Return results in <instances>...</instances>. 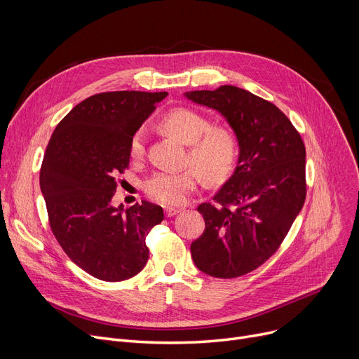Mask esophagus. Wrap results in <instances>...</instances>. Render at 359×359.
I'll return each mask as SVG.
<instances>
[{
	"label": "esophagus",
	"instance_id": "esophagus-1",
	"mask_svg": "<svg viewBox=\"0 0 359 359\" xmlns=\"http://www.w3.org/2000/svg\"><path fill=\"white\" fill-rule=\"evenodd\" d=\"M179 211H180L179 208H173V206H167V208L164 210V214H165V217H173V215H176Z\"/></svg>",
	"mask_w": 359,
	"mask_h": 359
}]
</instances>
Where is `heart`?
<instances>
[{
    "label": "heart",
    "instance_id": "obj_1",
    "mask_svg": "<svg viewBox=\"0 0 359 359\" xmlns=\"http://www.w3.org/2000/svg\"><path fill=\"white\" fill-rule=\"evenodd\" d=\"M161 126L184 144H189V161L196 167L183 172H158L145 184V194L161 203H180L202 180V174L212 182L227 179L238 158V142L234 132L225 126H211L201 113L177 107L163 116ZM145 151V132L138 129L130 138L132 158H141Z\"/></svg>",
    "mask_w": 359,
    "mask_h": 359
}]
</instances>
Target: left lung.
Wrapping results in <instances>:
<instances>
[{
  "label": "left lung",
  "instance_id": "left-lung-1",
  "mask_svg": "<svg viewBox=\"0 0 359 359\" xmlns=\"http://www.w3.org/2000/svg\"><path fill=\"white\" fill-rule=\"evenodd\" d=\"M225 118L238 142L234 173L201 203L205 231L191 246L199 271L237 278L265 263L280 246L306 201V147L273 103L236 86L184 93Z\"/></svg>",
  "mask_w": 359,
  "mask_h": 359
}]
</instances>
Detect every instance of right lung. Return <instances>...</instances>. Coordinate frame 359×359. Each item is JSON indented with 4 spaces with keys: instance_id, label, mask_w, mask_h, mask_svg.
Masks as SVG:
<instances>
[{
    "instance_id": "obj_1",
    "label": "right lung",
    "mask_w": 359,
    "mask_h": 359,
    "mask_svg": "<svg viewBox=\"0 0 359 359\" xmlns=\"http://www.w3.org/2000/svg\"><path fill=\"white\" fill-rule=\"evenodd\" d=\"M165 91H109L71 109L55 128L41 167V191L53 236L91 276L119 282L142 271L145 237L164 218L158 205H111L129 142Z\"/></svg>"
}]
</instances>
